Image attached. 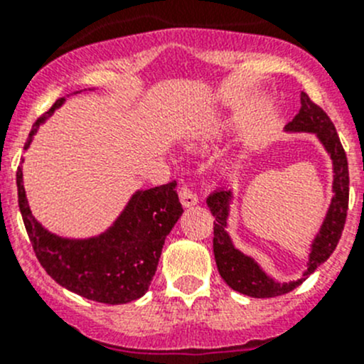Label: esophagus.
I'll use <instances>...</instances> for the list:
<instances>
[{
  "instance_id": "obj_1",
  "label": "esophagus",
  "mask_w": 364,
  "mask_h": 364,
  "mask_svg": "<svg viewBox=\"0 0 364 364\" xmlns=\"http://www.w3.org/2000/svg\"><path fill=\"white\" fill-rule=\"evenodd\" d=\"M179 200H181L183 208H192V205H196L199 203V197H197V193L193 192L192 188H188L186 185L181 186V190H179Z\"/></svg>"
}]
</instances>
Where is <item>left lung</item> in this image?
<instances>
[{
	"mask_svg": "<svg viewBox=\"0 0 364 364\" xmlns=\"http://www.w3.org/2000/svg\"><path fill=\"white\" fill-rule=\"evenodd\" d=\"M285 132L289 134H315L318 142L324 146L333 164V199L328 213L324 216L317 236L314 237L308 253L306 271L301 278L291 282H277L257 264L250 255L234 247L227 225H229L230 204H232V190H218L208 197V208L215 216L213 227V252H215L216 266L220 277L232 291L241 292L250 297H274L287 294L294 291L297 285L306 280L308 274L314 273L322 262L329 259L335 252L343 230L345 218L348 209V164L336 128L329 116L318 105L308 98L306 93H301V109L294 119L285 124Z\"/></svg>",
	"mask_w": 364,
	"mask_h": 364,
	"instance_id": "left-lung-1",
	"label": "left lung"
}]
</instances>
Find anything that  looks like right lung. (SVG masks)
<instances>
[{"mask_svg": "<svg viewBox=\"0 0 364 364\" xmlns=\"http://www.w3.org/2000/svg\"><path fill=\"white\" fill-rule=\"evenodd\" d=\"M77 93L80 91L73 95ZM67 98L56 100L49 112L35 121L24 149L29 148L40 124L46 123ZM176 186V181H172L149 190H137L107 230L98 236L75 240L50 232L33 216L26 199L23 167L17 168L19 209L38 262L61 287L107 304L130 303L149 289L165 237L183 215Z\"/></svg>", "mask_w": 364, "mask_h": 364, "instance_id": "obj_1", "label": "right lung"}]
</instances>
